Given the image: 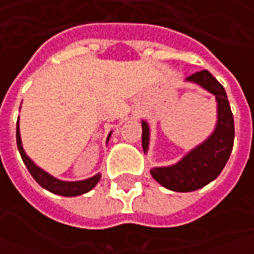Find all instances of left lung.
<instances>
[{"mask_svg":"<svg viewBox=\"0 0 254 254\" xmlns=\"http://www.w3.org/2000/svg\"><path fill=\"white\" fill-rule=\"evenodd\" d=\"M187 82L198 84L215 96L218 103V122L209 137L184 155L177 164L154 167L150 171L158 184L175 192L196 190L216 180L229 160L235 140L233 114L223 86L208 70L190 74L187 77ZM141 127L142 150L145 154L150 145V126L142 120Z\"/></svg>","mask_w":254,"mask_h":254,"instance_id":"1","label":"left lung"}]
</instances>
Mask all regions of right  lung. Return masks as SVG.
<instances>
[{"mask_svg": "<svg viewBox=\"0 0 254 254\" xmlns=\"http://www.w3.org/2000/svg\"><path fill=\"white\" fill-rule=\"evenodd\" d=\"M112 132L109 134L107 137V141L110 138ZM16 145H18V151L22 157V161L26 165L28 171L31 172V175L34 177V180L46 190L56 193V195H62V196H79V195H83L86 192L92 190L96 184L100 181L102 175L100 174H96L92 178H87L83 181H61L58 178L52 177L51 174H48L46 171L42 168H39L36 164H35L24 151V147H22V141H21V132H19V120L16 123Z\"/></svg>", "mask_w": 254, "mask_h": 254, "instance_id": "add662e5", "label": "right lung"}]
</instances>
